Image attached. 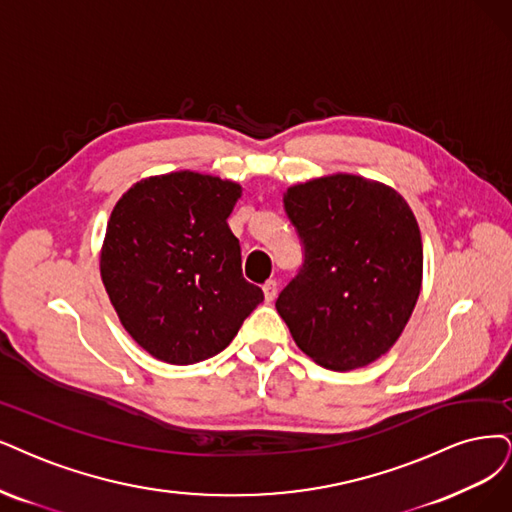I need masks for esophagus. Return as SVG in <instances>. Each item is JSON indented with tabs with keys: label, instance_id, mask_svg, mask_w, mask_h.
Instances as JSON below:
<instances>
[{
	"label": "esophagus",
	"instance_id": "34e87169",
	"mask_svg": "<svg viewBox=\"0 0 512 512\" xmlns=\"http://www.w3.org/2000/svg\"><path fill=\"white\" fill-rule=\"evenodd\" d=\"M276 293H278V282L276 280H268L266 285H263V297H266V301H274Z\"/></svg>",
	"mask_w": 512,
	"mask_h": 512
}]
</instances>
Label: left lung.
Wrapping results in <instances>:
<instances>
[{
	"mask_svg": "<svg viewBox=\"0 0 512 512\" xmlns=\"http://www.w3.org/2000/svg\"><path fill=\"white\" fill-rule=\"evenodd\" d=\"M282 202L306 261L276 299L280 318L320 367L371 365L401 337L422 289V236L407 200L335 173L291 185Z\"/></svg>",
	"mask_w": 512,
	"mask_h": 512,
	"instance_id": "left-lung-1",
	"label": "left lung"
}]
</instances>
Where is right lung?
I'll return each instance as SVG.
<instances>
[{"mask_svg":"<svg viewBox=\"0 0 512 512\" xmlns=\"http://www.w3.org/2000/svg\"><path fill=\"white\" fill-rule=\"evenodd\" d=\"M240 196L236 181L177 170L137 181L113 206L101 280L122 327L158 361L219 354L263 301L227 225Z\"/></svg>","mask_w":512,"mask_h":512,"instance_id":"right-lung-1","label":"right lung"}]
</instances>
